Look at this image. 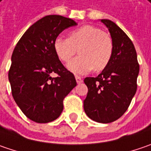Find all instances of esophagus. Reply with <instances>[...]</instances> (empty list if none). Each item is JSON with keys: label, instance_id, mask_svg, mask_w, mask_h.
<instances>
[{"label": "esophagus", "instance_id": "obj_1", "mask_svg": "<svg viewBox=\"0 0 151 151\" xmlns=\"http://www.w3.org/2000/svg\"><path fill=\"white\" fill-rule=\"evenodd\" d=\"M75 78H76V81L78 83H81L83 82V79L80 78V77H78V76H75Z\"/></svg>", "mask_w": 151, "mask_h": 151}]
</instances>
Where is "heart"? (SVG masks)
<instances>
[{
  "instance_id": "heart-1",
  "label": "heart",
  "mask_w": 151,
  "mask_h": 151,
  "mask_svg": "<svg viewBox=\"0 0 151 151\" xmlns=\"http://www.w3.org/2000/svg\"><path fill=\"white\" fill-rule=\"evenodd\" d=\"M53 48L63 63H68L78 50L79 56L68 64V68L76 74H85L93 68L95 72H101L108 66L113 54L111 36L91 25L72 31L68 39L56 37Z\"/></svg>"
}]
</instances>
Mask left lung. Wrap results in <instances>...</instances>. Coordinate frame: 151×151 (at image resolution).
Here are the masks:
<instances>
[{
	"instance_id": "obj_1",
	"label": "left lung",
	"mask_w": 151,
	"mask_h": 151,
	"mask_svg": "<svg viewBox=\"0 0 151 151\" xmlns=\"http://www.w3.org/2000/svg\"><path fill=\"white\" fill-rule=\"evenodd\" d=\"M113 42V54L108 66L95 78H84L88 94L83 101L86 115L93 121L109 123L121 117L137 90L139 65L134 45L112 21L101 19Z\"/></svg>"
}]
</instances>
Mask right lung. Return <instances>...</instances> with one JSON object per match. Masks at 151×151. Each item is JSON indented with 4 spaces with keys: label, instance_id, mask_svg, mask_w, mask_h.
I'll list each match as a JSON object with an SVG mask.
<instances>
[{
    "label": "right lung",
    "instance_id": "right-lung-1",
    "mask_svg": "<svg viewBox=\"0 0 151 151\" xmlns=\"http://www.w3.org/2000/svg\"><path fill=\"white\" fill-rule=\"evenodd\" d=\"M76 25L60 15L44 17L30 26L14 48L8 73L12 94L32 121L47 123L58 118L64 98L77 85L74 75L64 68L53 48L56 37ZM53 72L58 77L52 78Z\"/></svg>",
    "mask_w": 151,
    "mask_h": 151
}]
</instances>
